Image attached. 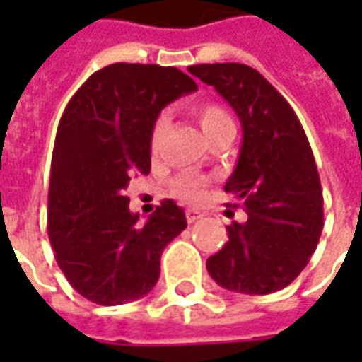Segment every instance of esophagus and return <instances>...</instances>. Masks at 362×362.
Instances as JSON below:
<instances>
[{
  "instance_id": "esophagus-1",
  "label": "esophagus",
  "mask_w": 362,
  "mask_h": 362,
  "mask_svg": "<svg viewBox=\"0 0 362 362\" xmlns=\"http://www.w3.org/2000/svg\"><path fill=\"white\" fill-rule=\"evenodd\" d=\"M186 219H188V223H196L197 219H202V213L196 211V209H188L186 211Z\"/></svg>"
}]
</instances>
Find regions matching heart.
<instances>
[{
	"label": "heart",
	"instance_id": "b5f03b06",
	"mask_svg": "<svg viewBox=\"0 0 362 362\" xmlns=\"http://www.w3.org/2000/svg\"><path fill=\"white\" fill-rule=\"evenodd\" d=\"M196 116L205 137L213 135L217 129H221V127L230 126V124H233V119H230V116L227 114V110L215 103L199 104V106L196 108ZM165 126H166V118L165 116H160V118L155 122V126H153V134H151V147H153V149H157L158 139H160V135H163ZM173 192L178 197H182V199L197 202L199 197L204 196V182L196 180V178H188V176H184V178H176V180L173 182Z\"/></svg>",
	"mask_w": 362,
	"mask_h": 362
}]
</instances>
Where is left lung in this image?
Returning a JSON list of instances; mask_svg holds the SVG:
<instances>
[{"label":"left lung","instance_id":"left-lung-1","mask_svg":"<svg viewBox=\"0 0 362 362\" xmlns=\"http://www.w3.org/2000/svg\"><path fill=\"white\" fill-rule=\"evenodd\" d=\"M188 71L213 85L243 124V147L225 192L243 202L248 221L228 225L227 244L207 259V272L235 293H275L306 267L324 228L310 143L291 104L254 67L199 64Z\"/></svg>","mask_w":362,"mask_h":362}]
</instances>
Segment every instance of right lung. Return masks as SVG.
<instances>
[{
    "instance_id": "right-lung-1",
    "label": "right lung",
    "mask_w": 362,
    "mask_h": 362,
    "mask_svg": "<svg viewBox=\"0 0 362 362\" xmlns=\"http://www.w3.org/2000/svg\"><path fill=\"white\" fill-rule=\"evenodd\" d=\"M196 89L176 67L112 64L67 103L52 155L48 235L59 269L90 303L116 306L147 295L166 244L188 225L173 199L139 223L124 189L132 176L149 174L160 110Z\"/></svg>"
}]
</instances>
